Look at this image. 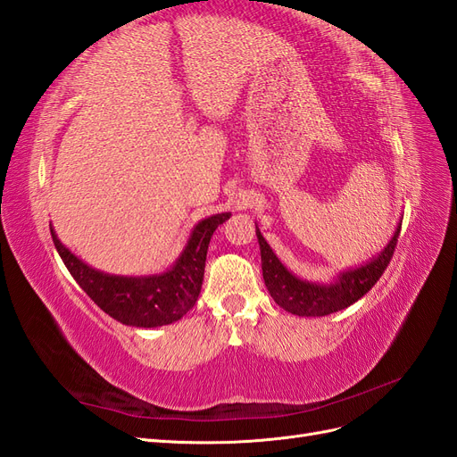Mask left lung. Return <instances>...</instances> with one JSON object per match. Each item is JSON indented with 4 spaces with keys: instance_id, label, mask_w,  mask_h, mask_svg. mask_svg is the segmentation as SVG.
<instances>
[{
    "instance_id": "obj_1",
    "label": "left lung",
    "mask_w": 457,
    "mask_h": 457,
    "mask_svg": "<svg viewBox=\"0 0 457 457\" xmlns=\"http://www.w3.org/2000/svg\"><path fill=\"white\" fill-rule=\"evenodd\" d=\"M400 225H403V220L395 228L389 244L376 257H371L361 267L339 272L331 282H309L299 278L292 270H287L255 225L262 280H265L270 297L284 311L297 316H326L351 307L354 301L364 297L376 286L386 265H389L396 247Z\"/></svg>"
}]
</instances>
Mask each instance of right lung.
Listing matches in <instances>:
<instances>
[{
  "instance_id": "1",
  "label": "right lung",
  "mask_w": 457,
  "mask_h": 457,
  "mask_svg": "<svg viewBox=\"0 0 457 457\" xmlns=\"http://www.w3.org/2000/svg\"><path fill=\"white\" fill-rule=\"evenodd\" d=\"M227 219H230L228 212L198 220L173 265L146 276H118L89 267L59 240L53 225L49 227L68 272L96 307L126 326L158 328L181 320L195 307L204 282L207 245L215 228Z\"/></svg>"
}]
</instances>
